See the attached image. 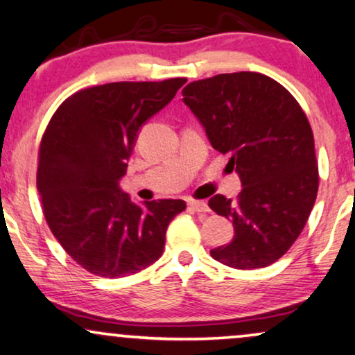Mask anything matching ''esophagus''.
Here are the masks:
<instances>
[{"instance_id":"34e87169","label":"esophagus","mask_w":355,"mask_h":355,"mask_svg":"<svg viewBox=\"0 0 355 355\" xmlns=\"http://www.w3.org/2000/svg\"><path fill=\"white\" fill-rule=\"evenodd\" d=\"M187 205H189L191 211H194V212H211L209 205L202 202V200H189Z\"/></svg>"}]
</instances>
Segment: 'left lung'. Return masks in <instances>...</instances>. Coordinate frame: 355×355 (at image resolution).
<instances>
[{"label":"left lung","mask_w":355,"mask_h":355,"mask_svg":"<svg viewBox=\"0 0 355 355\" xmlns=\"http://www.w3.org/2000/svg\"><path fill=\"white\" fill-rule=\"evenodd\" d=\"M182 97L214 150L230 156L243 186L235 200L222 194L209 200L235 230L230 243L211 250L212 258L239 270L275 263L300 237L318 196L314 138L303 108L257 72L191 82Z\"/></svg>","instance_id":"left-lung-1"}]
</instances>
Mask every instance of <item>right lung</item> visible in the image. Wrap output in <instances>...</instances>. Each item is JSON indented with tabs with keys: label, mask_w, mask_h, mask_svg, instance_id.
Listing matches in <instances>:
<instances>
[{
	"label": "right lung",
	"mask_w": 355,
	"mask_h": 355,
	"mask_svg": "<svg viewBox=\"0 0 355 355\" xmlns=\"http://www.w3.org/2000/svg\"><path fill=\"white\" fill-rule=\"evenodd\" d=\"M187 78L113 82L71 95L52 115L39 148L37 191L57 242L102 278L138 273L163 255L181 199L135 204L120 189L138 131Z\"/></svg>",
	"instance_id": "add662e5"
}]
</instances>
